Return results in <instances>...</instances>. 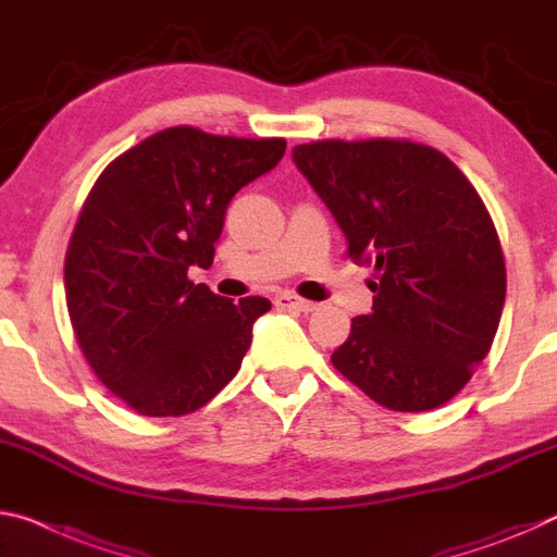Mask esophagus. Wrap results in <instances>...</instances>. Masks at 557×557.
I'll use <instances>...</instances> for the list:
<instances>
[{
  "label": "esophagus",
  "mask_w": 557,
  "mask_h": 557,
  "mask_svg": "<svg viewBox=\"0 0 557 557\" xmlns=\"http://www.w3.org/2000/svg\"><path fill=\"white\" fill-rule=\"evenodd\" d=\"M275 307H280V310H297V312H314L317 302H310V299H302L297 295H289V293H282L275 297Z\"/></svg>",
  "instance_id": "1"
}]
</instances>
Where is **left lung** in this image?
Here are the masks:
<instances>
[{
  "label": "left lung",
  "instance_id": "obj_1",
  "mask_svg": "<svg viewBox=\"0 0 557 557\" xmlns=\"http://www.w3.org/2000/svg\"><path fill=\"white\" fill-rule=\"evenodd\" d=\"M293 161L357 264H374L372 312L332 364L392 411H429L488 355L506 302L498 233L469 178L409 140H317Z\"/></svg>",
  "mask_w": 557,
  "mask_h": 557
}]
</instances>
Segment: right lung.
I'll return each mask as SVG.
<instances>
[{
    "instance_id": "right-lung-1",
    "label": "right lung",
    "mask_w": 557,
    "mask_h": 557,
    "mask_svg": "<svg viewBox=\"0 0 557 557\" xmlns=\"http://www.w3.org/2000/svg\"><path fill=\"white\" fill-rule=\"evenodd\" d=\"M282 138L158 131L88 193L64 264L66 307L96 376L140 417L200 409L237 374L270 299L188 280L208 270L235 193L270 173Z\"/></svg>"
}]
</instances>
